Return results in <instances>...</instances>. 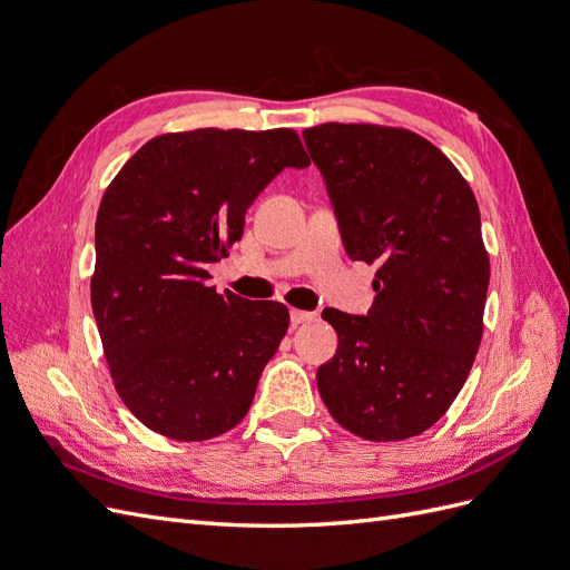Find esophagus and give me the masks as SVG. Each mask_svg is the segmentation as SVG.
I'll list each match as a JSON object with an SVG mask.
<instances>
[{
	"instance_id": "1",
	"label": "esophagus",
	"mask_w": 570,
	"mask_h": 570,
	"mask_svg": "<svg viewBox=\"0 0 570 570\" xmlns=\"http://www.w3.org/2000/svg\"><path fill=\"white\" fill-rule=\"evenodd\" d=\"M316 314H312V312H302V308H289V321H292V325H299V323H306V321H312Z\"/></svg>"
}]
</instances>
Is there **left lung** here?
Listing matches in <instances>:
<instances>
[{"label": "left lung", "instance_id": "left-lung-1", "mask_svg": "<svg viewBox=\"0 0 570 570\" xmlns=\"http://www.w3.org/2000/svg\"><path fill=\"white\" fill-rule=\"evenodd\" d=\"M344 249L377 264L368 316L325 308L337 352L321 400L371 442L421 435L461 392L482 337L490 256L456 166L425 137L373 124L306 128Z\"/></svg>", "mask_w": 570, "mask_h": 570}]
</instances>
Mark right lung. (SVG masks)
Instances as JSON below:
<instances>
[{
  "instance_id": "right-lung-1",
  "label": "right lung",
  "mask_w": 570,
  "mask_h": 570,
  "mask_svg": "<svg viewBox=\"0 0 570 570\" xmlns=\"http://www.w3.org/2000/svg\"><path fill=\"white\" fill-rule=\"evenodd\" d=\"M287 166H308L289 128L166 132L101 197L92 312L118 396L154 433L202 442L247 416L289 312L218 295L206 266L228 256L252 202Z\"/></svg>"
}]
</instances>
